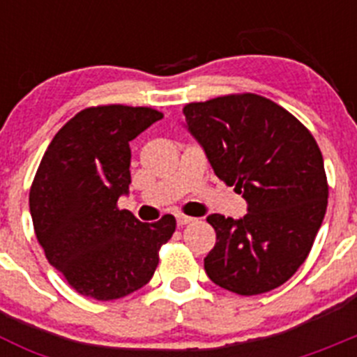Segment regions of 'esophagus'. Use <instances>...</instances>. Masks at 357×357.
<instances>
[{"label": "esophagus", "instance_id": "1", "mask_svg": "<svg viewBox=\"0 0 357 357\" xmlns=\"http://www.w3.org/2000/svg\"><path fill=\"white\" fill-rule=\"evenodd\" d=\"M191 222H195V218L185 216V214H176V223H178V227H184Z\"/></svg>", "mask_w": 357, "mask_h": 357}]
</instances>
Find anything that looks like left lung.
I'll return each instance as SVG.
<instances>
[{
    "instance_id": "left-lung-1",
    "label": "left lung",
    "mask_w": 357,
    "mask_h": 357,
    "mask_svg": "<svg viewBox=\"0 0 357 357\" xmlns=\"http://www.w3.org/2000/svg\"><path fill=\"white\" fill-rule=\"evenodd\" d=\"M184 116L218 178L248 204L241 220L207 218L216 230L207 275L245 296L279 288L305 261L326 216L329 184L313 134L254 93L188 103Z\"/></svg>"
}]
</instances>
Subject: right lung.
I'll use <instances>...</instances> for the list:
<instances>
[{
  "instance_id": "1",
  "label": "right lung",
  "mask_w": 357,
  "mask_h": 357,
  "mask_svg": "<svg viewBox=\"0 0 357 357\" xmlns=\"http://www.w3.org/2000/svg\"><path fill=\"white\" fill-rule=\"evenodd\" d=\"M162 116L151 107H87L44 151L30 188L31 222L48 263L80 295L114 301L143 288L175 232L172 214L141 223L118 207L130 184V141Z\"/></svg>"
}]
</instances>
